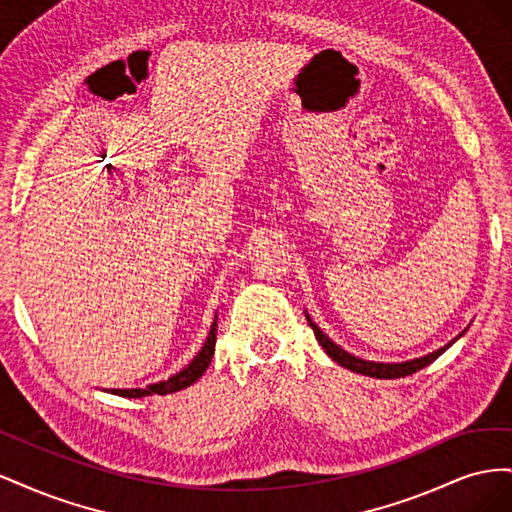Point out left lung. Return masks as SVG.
<instances>
[{
    "label": "left lung",
    "instance_id": "8db88e82",
    "mask_svg": "<svg viewBox=\"0 0 512 512\" xmlns=\"http://www.w3.org/2000/svg\"><path fill=\"white\" fill-rule=\"evenodd\" d=\"M305 318H307V324H309V327H312V331H314V335H316V339H318V344L324 348V352H327L337 365H342V367H346V369L354 371V374H363V376H369V378H380V380L404 378V376L414 374V371H418V369L427 367L429 363L436 361L438 356H440L444 350L451 348L463 333L468 331V327H466V329H463V331L453 339V342H448L446 346H442V348H438V350H433V352H429V354H425V356H418V359L401 361V363H380V361H367V359H361V356H354V354H350V352H348V350H344L342 346H337L327 333L320 331L318 324H316L312 318H309V314H307V312H305Z\"/></svg>",
    "mask_w": 512,
    "mask_h": 512
}]
</instances>
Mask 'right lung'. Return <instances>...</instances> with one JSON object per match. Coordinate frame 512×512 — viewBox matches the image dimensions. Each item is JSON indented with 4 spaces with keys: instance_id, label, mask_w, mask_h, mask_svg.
Masks as SVG:
<instances>
[{
    "instance_id": "right-lung-1",
    "label": "right lung",
    "mask_w": 512,
    "mask_h": 512,
    "mask_svg": "<svg viewBox=\"0 0 512 512\" xmlns=\"http://www.w3.org/2000/svg\"><path fill=\"white\" fill-rule=\"evenodd\" d=\"M215 335H218V314H215V318H213V324H211L203 348L198 350V354L188 363V367H183L181 371H177V374H173L168 380L147 384L145 389H104V391L119 395V397L138 399V397H147V395H168V393H175V391H181V389H188L190 384H194L207 371V367L213 359V352H215Z\"/></svg>"
}]
</instances>
